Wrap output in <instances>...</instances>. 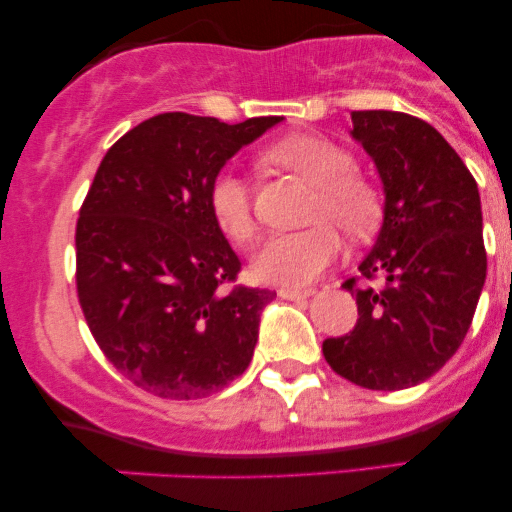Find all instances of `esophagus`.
Listing matches in <instances>:
<instances>
[{"label":"esophagus","mask_w":512,"mask_h":512,"mask_svg":"<svg viewBox=\"0 0 512 512\" xmlns=\"http://www.w3.org/2000/svg\"><path fill=\"white\" fill-rule=\"evenodd\" d=\"M281 298H286V301H301V298H308V296H313V289H293V286H281L279 291Z\"/></svg>","instance_id":"34e87169"}]
</instances>
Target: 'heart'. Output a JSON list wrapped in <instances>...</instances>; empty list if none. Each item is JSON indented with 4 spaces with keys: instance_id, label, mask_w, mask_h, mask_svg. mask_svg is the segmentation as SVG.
<instances>
[{
    "instance_id": "obj_1",
    "label": "heart",
    "mask_w": 512,
    "mask_h": 512,
    "mask_svg": "<svg viewBox=\"0 0 512 512\" xmlns=\"http://www.w3.org/2000/svg\"><path fill=\"white\" fill-rule=\"evenodd\" d=\"M269 161L310 182L303 231L276 233L252 260V272L269 284L305 286L342 255L344 228L351 238H366L383 219V192L354 168V156L342 144L317 134H291L267 151ZM209 209L223 236L248 245L257 233L252 185L233 170H221L209 182Z\"/></svg>"
}]
</instances>
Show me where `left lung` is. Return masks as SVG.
<instances>
[{"instance_id":"left-lung-1","label":"left lung","mask_w":512,"mask_h":512,"mask_svg":"<svg viewBox=\"0 0 512 512\" xmlns=\"http://www.w3.org/2000/svg\"><path fill=\"white\" fill-rule=\"evenodd\" d=\"M354 139L385 185L378 243L344 289L358 320L322 342L334 373L366 390H404L460 349L486 279L479 187L428 122L395 110H356ZM379 286H374V281Z\"/></svg>"}]
</instances>
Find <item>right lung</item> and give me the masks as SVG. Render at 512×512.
<instances>
[{"label": "right lung", "mask_w": 512, "mask_h": 512, "mask_svg": "<svg viewBox=\"0 0 512 512\" xmlns=\"http://www.w3.org/2000/svg\"><path fill=\"white\" fill-rule=\"evenodd\" d=\"M279 120L161 113L103 156L76 221V296L105 358L139 390L199 399L248 368L276 293L238 284L209 182Z\"/></svg>", "instance_id": "right-lung-1"}]
</instances>
